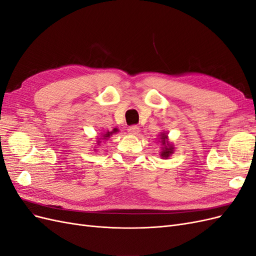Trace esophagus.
Masks as SVG:
<instances>
[{
    "label": "esophagus",
    "mask_w": 256,
    "mask_h": 256,
    "mask_svg": "<svg viewBox=\"0 0 256 256\" xmlns=\"http://www.w3.org/2000/svg\"><path fill=\"white\" fill-rule=\"evenodd\" d=\"M128 132L130 134H138V132H140V128H138V126H136V125H134V126H130L129 128H128Z\"/></svg>",
    "instance_id": "obj_1"
}]
</instances>
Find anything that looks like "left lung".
<instances>
[{
	"label": "left lung",
	"mask_w": 256,
	"mask_h": 256,
	"mask_svg": "<svg viewBox=\"0 0 256 256\" xmlns=\"http://www.w3.org/2000/svg\"><path fill=\"white\" fill-rule=\"evenodd\" d=\"M160 140H161V144L164 145V147H162V150L160 152H161L160 156L164 159H166L174 152V146L168 141V136L166 134H160Z\"/></svg>",
	"instance_id": "obj_1"
}]
</instances>
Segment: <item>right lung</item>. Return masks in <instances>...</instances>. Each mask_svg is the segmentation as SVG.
<instances>
[{
  "label": "right lung",
  "instance_id": "1",
  "mask_svg": "<svg viewBox=\"0 0 256 256\" xmlns=\"http://www.w3.org/2000/svg\"><path fill=\"white\" fill-rule=\"evenodd\" d=\"M118 131V128H114L112 131H106V134H104L102 136V138H98V141H97V144L99 145L100 143H102V140H106V138H109L112 134H116Z\"/></svg>",
  "mask_w": 256,
  "mask_h": 256
}]
</instances>
